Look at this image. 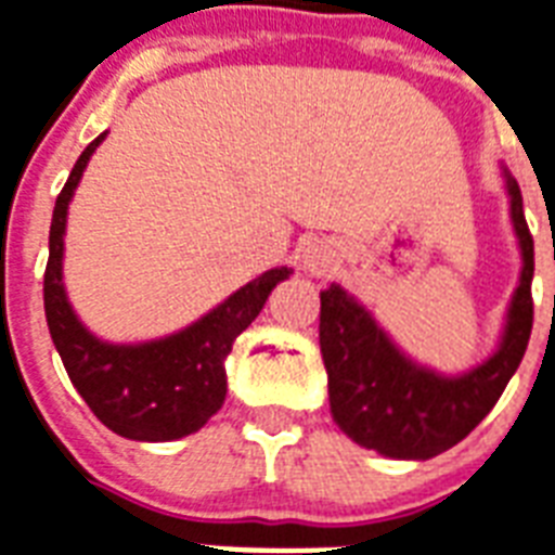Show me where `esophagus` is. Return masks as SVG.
Returning a JSON list of instances; mask_svg holds the SVG:
<instances>
[{"label": "esophagus", "mask_w": 555, "mask_h": 555, "mask_svg": "<svg viewBox=\"0 0 555 555\" xmlns=\"http://www.w3.org/2000/svg\"><path fill=\"white\" fill-rule=\"evenodd\" d=\"M305 268H308L310 273H322L324 270L322 250H308V256H305Z\"/></svg>", "instance_id": "1"}]
</instances>
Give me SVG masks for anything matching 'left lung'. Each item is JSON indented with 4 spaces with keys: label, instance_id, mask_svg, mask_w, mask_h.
<instances>
[{
    "label": "left lung",
    "instance_id": "8db88e82",
    "mask_svg": "<svg viewBox=\"0 0 555 555\" xmlns=\"http://www.w3.org/2000/svg\"><path fill=\"white\" fill-rule=\"evenodd\" d=\"M504 179L521 247V276L502 345L479 367L462 376L427 371L410 362L376 319L339 285L322 291L319 345L327 367L331 413L356 444L390 459L439 456L488 416L519 367L533 327V236L527 231L519 184L507 170Z\"/></svg>",
    "mask_w": 555,
    "mask_h": 555
}]
</instances>
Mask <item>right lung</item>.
I'll return each mask as SVG.
<instances>
[{
	"mask_svg": "<svg viewBox=\"0 0 555 555\" xmlns=\"http://www.w3.org/2000/svg\"><path fill=\"white\" fill-rule=\"evenodd\" d=\"M105 139L96 137L76 159L56 196L51 222V254L44 268V317L67 376L93 416L114 434L137 441H170L196 434L228 393L224 359L247 324L259 317L270 291L293 273L273 268L214 308L191 327L142 345H111L96 339L76 319L62 285L67 205L90 156Z\"/></svg>",
	"mask_w": 555,
	"mask_h": 555,
	"instance_id": "add662e5",
	"label": "right lung"
}]
</instances>
